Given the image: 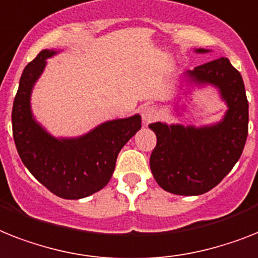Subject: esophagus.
Wrapping results in <instances>:
<instances>
[{"label": "esophagus", "mask_w": 258, "mask_h": 258, "mask_svg": "<svg viewBox=\"0 0 258 258\" xmlns=\"http://www.w3.org/2000/svg\"><path fill=\"white\" fill-rule=\"evenodd\" d=\"M141 117L144 124H149L158 117V110L154 106H144L141 110Z\"/></svg>", "instance_id": "1"}]
</instances>
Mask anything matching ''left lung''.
<instances>
[{
  "instance_id": "obj_1",
  "label": "left lung",
  "mask_w": 258,
  "mask_h": 258,
  "mask_svg": "<svg viewBox=\"0 0 258 258\" xmlns=\"http://www.w3.org/2000/svg\"><path fill=\"white\" fill-rule=\"evenodd\" d=\"M198 54L210 50L198 48ZM190 86H214L228 109L223 120L206 126L154 122L157 136L150 169L159 186L175 195H202L223 180L241 157L248 136V100L240 72L227 57L187 71Z\"/></svg>"
}]
</instances>
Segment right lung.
I'll list each match as a JSON object with an SVG mask.
<instances>
[{
    "instance_id": "right-lung-1",
    "label": "right lung",
    "mask_w": 258,
    "mask_h": 258,
    "mask_svg": "<svg viewBox=\"0 0 258 258\" xmlns=\"http://www.w3.org/2000/svg\"><path fill=\"white\" fill-rule=\"evenodd\" d=\"M57 51L43 50L25 67L12 112L13 137L23 165L44 187L63 199H82L108 184L117 155L141 129V116L106 121L84 136L55 138L34 118L30 97Z\"/></svg>"
}]
</instances>
